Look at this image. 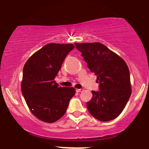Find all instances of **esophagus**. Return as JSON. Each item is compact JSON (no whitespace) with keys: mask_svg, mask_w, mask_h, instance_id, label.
Wrapping results in <instances>:
<instances>
[{"mask_svg":"<svg viewBox=\"0 0 149 149\" xmlns=\"http://www.w3.org/2000/svg\"><path fill=\"white\" fill-rule=\"evenodd\" d=\"M77 92L79 93V92H82L83 91V88H79V89H77Z\"/></svg>","mask_w":149,"mask_h":149,"instance_id":"esophagus-1","label":"esophagus"}]
</instances>
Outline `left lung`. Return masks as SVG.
<instances>
[{"mask_svg":"<svg viewBox=\"0 0 149 149\" xmlns=\"http://www.w3.org/2000/svg\"><path fill=\"white\" fill-rule=\"evenodd\" d=\"M88 69L97 76L99 91L87 102L89 113L100 121L116 118L131 95L130 72L120 56L99 42L74 43Z\"/></svg>","mask_w":149,"mask_h":149,"instance_id":"8db88e82","label":"left lung"}]
</instances>
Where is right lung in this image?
I'll list each match as a JSON object with an SVG mask.
<instances>
[{
    "label": "right lung",
    "mask_w": 149,
    "mask_h": 149,
    "mask_svg": "<svg viewBox=\"0 0 149 149\" xmlns=\"http://www.w3.org/2000/svg\"><path fill=\"white\" fill-rule=\"evenodd\" d=\"M72 44L50 43L33 54L23 69L22 92L31 111L47 123H54L65 113L75 94L72 87H61L54 81Z\"/></svg>",
    "instance_id": "1"
}]
</instances>
